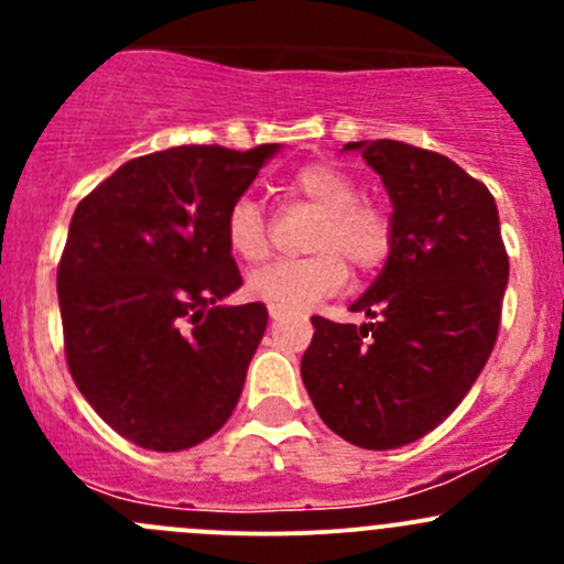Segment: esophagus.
<instances>
[{
  "label": "esophagus",
  "mask_w": 564,
  "mask_h": 564,
  "mask_svg": "<svg viewBox=\"0 0 564 564\" xmlns=\"http://www.w3.org/2000/svg\"><path fill=\"white\" fill-rule=\"evenodd\" d=\"M286 314L289 311L281 308V305H270V318H283Z\"/></svg>",
  "instance_id": "esophagus-1"
}]
</instances>
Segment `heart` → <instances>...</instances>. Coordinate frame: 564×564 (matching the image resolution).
<instances>
[{
  "instance_id": "1",
  "label": "heart",
  "mask_w": 564,
  "mask_h": 564,
  "mask_svg": "<svg viewBox=\"0 0 564 564\" xmlns=\"http://www.w3.org/2000/svg\"><path fill=\"white\" fill-rule=\"evenodd\" d=\"M286 191L318 209V220L308 237V250L314 253L294 261H272L250 272L248 297L286 311H303L344 286L349 278L346 264L368 275L388 261L395 237L392 218L379 204L362 202L360 187L344 169L333 163H308L294 172ZM224 235L231 253L248 264L261 261L270 250L264 213L248 196L229 207Z\"/></svg>"
}]
</instances>
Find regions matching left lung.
Returning a JSON list of instances; mask_svg holds the SVG:
<instances>
[{
  "label": "left lung",
  "mask_w": 564,
  "mask_h": 564,
  "mask_svg": "<svg viewBox=\"0 0 564 564\" xmlns=\"http://www.w3.org/2000/svg\"><path fill=\"white\" fill-rule=\"evenodd\" d=\"M392 202V250L349 311L314 316L300 373L340 440L392 451L434 431L464 401L497 344L508 286L499 213L482 182L440 152L403 141H351Z\"/></svg>",
  "instance_id": "obj_1"
}]
</instances>
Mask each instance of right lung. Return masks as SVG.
Instances as JSON below:
<instances>
[{"instance_id":"1","label":"right lung","mask_w":564,"mask_h":564,"mask_svg":"<svg viewBox=\"0 0 564 564\" xmlns=\"http://www.w3.org/2000/svg\"><path fill=\"white\" fill-rule=\"evenodd\" d=\"M278 150L191 144L133 158L73 213L56 270L67 368L133 445L187 451L240 401L267 308L220 305L242 286L224 224Z\"/></svg>"}]
</instances>
